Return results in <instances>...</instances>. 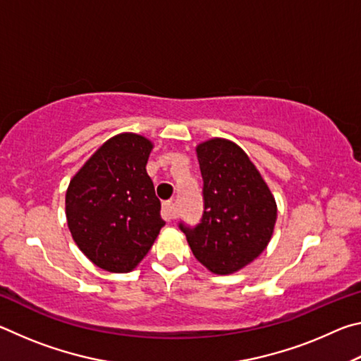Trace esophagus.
Instances as JSON below:
<instances>
[{"instance_id": "esophagus-1", "label": "esophagus", "mask_w": 361, "mask_h": 361, "mask_svg": "<svg viewBox=\"0 0 361 361\" xmlns=\"http://www.w3.org/2000/svg\"><path fill=\"white\" fill-rule=\"evenodd\" d=\"M176 215V210H175V204L172 200H166V202L162 204V218L166 219V221H170V219H173Z\"/></svg>"}]
</instances>
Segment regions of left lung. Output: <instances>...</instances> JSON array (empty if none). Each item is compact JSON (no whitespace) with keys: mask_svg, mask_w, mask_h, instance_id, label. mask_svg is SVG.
Segmentation results:
<instances>
[{"mask_svg":"<svg viewBox=\"0 0 361 361\" xmlns=\"http://www.w3.org/2000/svg\"><path fill=\"white\" fill-rule=\"evenodd\" d=\"M202 173L200 223H180L197 261L215 274L247 266L267 247L277 219L276 199L235 143L213 138L197 146Z\"/></svg>","mask_w":361,"mask_h":361,"instance_id":"left-lung-1","label":"left lung"}]
</instances>
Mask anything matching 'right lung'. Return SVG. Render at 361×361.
I'll use <instances>...</instances> for the list:
<instances>
[{
	"label": "right lung",
	"instance_id": "1",
	"mask_svg": "<svg viewBox=\"0 0 361 361\" xmlns=\"http://www.w3.org/2000/svg\"><path fill=\"white\" fill-rule=\"evenodd\" d=\"M151 149L148 138L121 133L70 181L65 199L70 232L79 250L105 271H132L166 224L146 173Z\"/></svg>",
	"mask_w": 361,
	"mask_h": 361
}]
</instances>
